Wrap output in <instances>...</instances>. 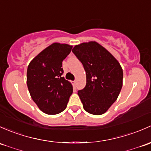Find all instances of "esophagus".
Masks as SVG:
<instances>
[{
  "mask_svg": "<svg viewBox=\"0 0 151 151\" xmlns=\"http://www.w3.org/2000/svg\"><path fill=\"white\" fill-rule=\"evenodd\" d=\"M72 82L73 85H74V86H75V85H76V81H72V82Z\"/></svg>",
  "mask_w": 151,
  "mask_h": 151,
  "instance_id": "esophagus-1",
  "label": "esophagus"
}]
</instances>
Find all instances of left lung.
I'll return each mask as SVG.
<instances>
[{"instance_id":"8db88e82","label":"left lung","mask_w":151,"mask_h":151,"mask_svg":"<svg viewBox=\"0 0 151 151\" xmlns=\"http://www.w3.org/2000/svg\"><path fill=\"white\" fill-rule=\"evenodd\" d=\"M72 52L83 64L86 86L77 94L89 114L106 113L116 101L122 85L123 70L110 52L96 41L76 45Z\"/></svg>"}]
</instances>
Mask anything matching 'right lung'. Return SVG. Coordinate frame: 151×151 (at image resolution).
<instances>
[{"label":"right lung","mask_w":151,"mask_h":151,"mask_svg":"<svg viewBox=\"0 0 151 151\" xmlns=\"http://www.w3.org/2000/svg\"><path fill=\"white\" fill-rule=\"evenodd\" d=\"M72 45L53 42L36 55L28 65L27 85L40 110L49 115L66 109L73 93L70 82L61 77L62 62L70 53Z\"/></svg>","instance_id":"add662e5"}]
</instances>
